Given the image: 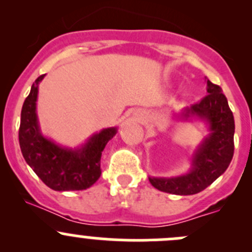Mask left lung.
<instances>
[{
    "label": "left lung",
    "mask_w": 252,
    "mask_h": 252,
    "mask_svg": "<svg viewBox=\"0 0 252 252\" xmlns=\"http://www.w3.org/2000/svg\"><path fill=\"white\" fill-rule=\"evenodd\" d=\"M207 95L182 113L184 121H206L210 134L192 156L189 173L174 178H149L152 187L174 195H194L202 191L225 172L234 155V117L222 89L206 80Z\"/></svg>",
    "instance_id": "left-lung-1"
}]
</instances>
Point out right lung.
<instances>
[{
    "mask_svg": "<svg viewBox=\"0 0 252 252\" xmlns=\"http://www.w3.org/2000/svg\"><path fill=\"white\" fill-rule=\"evenodd\" d=\"M40 75L23 103L20 114L19 145L25 162L37 177L56 191L85 190L101 175V155L106 144L116 135L117 128L101 130L78 149H67L45 138L40 131L36 100Z\"/></svg>",
    "mask_w": 252,
    "mask_h": 252,
    "instance_id": "right-lung-1",
    "label": "right lung"
}]
</instances>
